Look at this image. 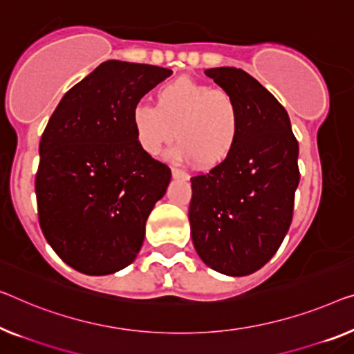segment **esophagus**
Returning <instances> with one entry per match:
<instances>
[{
	"label": "esophagus",
	"instance_id": "obj_1",
	"mask_svg": "<svg viewBox=\"0 0 354 354\" xmlns=\"http://www.w3.org/2000/svg\"><path fill=\"white\" fill-rule=\"evenodd\" d=\"M171 176L175 179H183V181H186V179H189V175L186 171L179 170V168H171Z\"/></svg>",
	"mask_w": 354,
	"mask_h": 354
}]
</instances>
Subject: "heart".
<instances>
[{
  "mask_svg": "<svg viewBox=\"0 0 354 354\" xmlns=\"http://www.w3.org/2000/svg\"><path fill=\"white\" fill-rule=\"evenodd\" d=\"M130 122L146 154L159 156L176 136L168 159L197 162L202 168L223 165L241 133V113L234 95L187 76L162 86L156 93V106L135 104Z\"/></svg>",
  "mask_w": 354,
  "mask_h": 354,
  "instance_id": "1",
  "label": "heart"
}]
</instances>
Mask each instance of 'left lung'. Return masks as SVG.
Wrapping results in <instances>:
<instances>
[{
	"label": "left lung",
	"mask_w": 354,
	"mask_h": 354,
	"mask_svg": "<svg viewBox=\"0 0 354 354\" xmlns=\"http://www.w3.org/2000/svg\"><path fill=\"white\" fill-rule=\"evenodd\" d=\"M205 75L234 95L241 133L223 165L191 178L192 243L209 268L245 277L272 259L291 225L299 143L286 109L246 71L221 66Z\"/></svg>",
	"instance_id": "1"
}]
</instances>
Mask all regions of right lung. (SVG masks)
Instances as JSON below:
<instances>
[{
	"label": "right lung",
	"mask_w": 354,
	"mask_h": 354,
	"mask_svg": "<svg viewBox=\"0 0 354 354\" xmlns=\"http://www.w3.org/2000/svg\"><path fill=\"white\" fill-rule=\"evenodd\" d=\"M171 73L103 62L63 95L46 125L35 181L39 225L77 272L115 273L141 250L147 216L171 171L136 143L130 114Z\"/></svg>",
	"instance_id": "obj_1"
}]
</instances>
